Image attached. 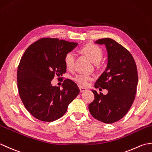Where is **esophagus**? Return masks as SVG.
Here are the masks:
<instances>
[{
	"label": "esophagus",
	"mask_w": 152,
	"mask_h": 152,
	"mask_svg": "<svg viewBox=\"0 0 152 152\" xmlns=\"http://www.w3.org/2000/svg\"><path fill=\"white\" fill-rule=\"evenodd\" d=\"M86 90H87L86 88H83V87H81V86L80 87V92H83V91H86Z\"/></svg>",
	"instance_id": "34e87169"
}]
</instances>
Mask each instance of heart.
Listing matches in <instances>:
<instances>
[{
    "mask_svg": "<svg viewBox=\"0 0 152 152\" xmlns=\"http://www.w3.org/2000/svg\"><path fill=\"white\" fill-rule=\"evenodd\" d=\"M81 51L86 56H88L94 63H99L101 60L103 51L99 46L93 44H88L82 48ZM74 61H75V53L73 51H69L64 56V61L67 69L71 70L73 69ZM74 80L79 84L86 86L89 82L93 80V77L88 74H78L74 77Z\"/></svg>",
    "mask_w": 152,
    "mask_h": 152,
    "instance_id": "obj_1",
    "label": "heart"
}]
</instances>
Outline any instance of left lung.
<instances>
[{"instance_id": "left-lung-1", "label": "left lung", "mask_w": 152, "mask_h": 152, "mask_svg": "<svg viewBox=\"0 0 152 152\" xmlns=\"http://www.w3.org/2000/svg\"><path fill=\"white\" fill-rule=\"evenodd\" d=\"M95 43L106 46L108 64L95 88L107 89L108 93L99 94L91 90L95 99L89 104V110L97 120L113 124L124 117L134 102L138 84L137 67L129 51L112 38H102Z\"/></svg>"}]
</instances>
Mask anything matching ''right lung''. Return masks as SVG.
Wrapping results in <instances>:
<instances>
[{"mask_svg":"<svg viewBox=\"0 0 152 152\" xmlns=\"http://www.w3.org/2000/svg\"><path fill=\"white\" fill-rule=\"evenodd\" d=\"M77 44L42 38L25 51L18 68V92L25 107L35 118L46 122L59 119L79 94L78 86L71 80H64L63 89L51 84L55 76L66 72L64 56Z\"/></svg>","mask_w":152,"mask_h":152,"instance_id":"1","label":"right lung"}]
</instances>
